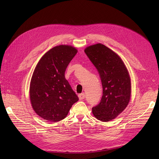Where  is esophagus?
<instances>
[{
	"mask_svg": "<svg viewBox=\"0 0 159 159\" xmlns=\"http://www.w3.org/2000/svg\"><path fill=\"white\" fill-rule=\"evenodd\" d=\"M85 94L84 93H80V94H79L78 95V97H79V99H80V100H82V99H84V98H85Z\"/></svg>",
	"mask_w": 159,
	"mask_h": 159,
	"instance_id": "1",
	"label": "esophagus"
}]
</instances>
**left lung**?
<instances>
[{
    "label": "left lung",
    "instance_id": "obj_1",
    "mask_svg": "<svg viewBox=\"0 0 159 159\" xmlns=\"http://www.w3.org/2000/svg\"><path fill=\"white\" fill-rule=\"evenodd\" d=\"M100 76L103 95L100 103L92 108L94 116L107 122L123 112L131 98V85L129 72L116 53L102 44L84 50Z\"/></svg>",
    "mask_w": 159,
    "mask_h": 159
}]
</instances>
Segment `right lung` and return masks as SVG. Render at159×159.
Returning a JSON list of instances; mask_svg holds the SVG:
<instances>
[{
    "mask_svg": "<svg viewBox=\"0 0 159 159\" xmlns=\"http://www.w3.org/2000/svg\"><path fill=\"white\" fill-rule=\"evenodd\" d=\"M78 52L60 45L48 51L38 61L32 76L30 99L34 111L48 121L64 119L79 98L65 78L68 64Z\"/></svg>",
    "mask_w": 159,
    "mask_h": 159,
    "instance_id": "right-lung-1",
    "label": "right lung"
}]
</instances>
